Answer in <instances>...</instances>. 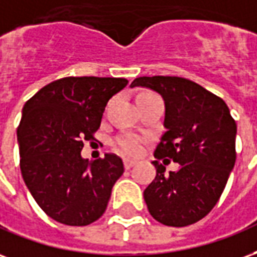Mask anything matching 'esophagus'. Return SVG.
<instances>
[{"label": "esophagus", "mask_w": 257, "mask_h": 257, "mask_svg": "<svg viewBox=\"0 0 257 257\" xmlns=\"http://www.w3.org/2000/svg\"><path fill=\"white\" fill-rule=\"evenodd\" d=\"M136 160H130V159H124V168L126 170H130L133 166H136Z\"/></svg>", "instance_id": "34e87169"}]
</instances>
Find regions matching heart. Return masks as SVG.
<instances>
[{
	"mask_svg": "<svg viewBox=\"0 0 257 257\" xmlns=\"http://www.w3.org/2000/svg\"><path fill=\"white\" fill-rule=\"evenodd\" d=\"M113 145L117 151L126 156H137L144 149V138L140 136H134V134H123L116 138Z\"/></svg>",
	"mask_w": 257,
	"mask_h": 257,
	"instance_id": "obj_1",
	"label": "heart"
}]
</instances>
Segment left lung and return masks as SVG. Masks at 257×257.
I'll return each mask as SVG.
<instances>
[{"label": "left lung", "mask_w": 257, "mask_h": 257, "mask_svg": "<svg viewBox=\"0 0 257 257\" xmlns=\"http://www.w3.org/2000/svg\"><path fill=\"white\" fill-rule=\"evenodd\" d=\"M144 86L162 94L167 131L155 157L180 164L177 172L153 162L156 177L145 189L148 209L157 222L183 227L207 216L222 196L235 163L237 123L220 97L181 76H141L131 87Z\"/></svg>", "instance_id": "obj_1"}]
</instances>
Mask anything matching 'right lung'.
Segmentation results:
<instances>
[{
	"mask_svg": "<svg viewBox=\"0 0 257 257\" xmlns=\"http://www.w3.org/2000/svg\"><path fill=\"white\" fill-rule=\"evenodd\" d=\"M127 83L124 78L68 76L26 102L18 127L20 170L34 200L56 222L87 226L105 212L123 162L113 153L89 162L80 151L83 141L94 140L106 102Z\"/></svg>",
	"mask_w": 257,
	"mask_h": 257,
	"instance_id": "obj_1",
	"label": "right lung"
}]
</instances>
